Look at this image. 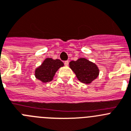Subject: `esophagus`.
Returning <instances> with one entry per match:
<instances>
[{
	"instance_id": "obj_1",
	"label": "esophagus",
	"mask_w": 131,
	"mask_h": 131,
	"mask_svg": "<svg viewBox=\"0 0 131 131\" xmlns=\"http://www.w3.org/2000/svg\"><path fill=\"white\" fill-rule=\"evenodd\" d=\"M69 61H64V65L68 66V65H69Z\"/></svg>"
}]
</instances>
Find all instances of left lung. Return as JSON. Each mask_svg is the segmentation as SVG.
Segmentation results:
<instances>
[{
  "instance_id": "left-lung-1",
  "label": "left lung",
  "mask_w": 131,
  "mask_h": 131,
  "mask_svg": "<svg viewBox=\"0 0 131 131\" xmlns=\"http://www.w3.org/2000/svg\"><path fill=\"white\" fill-rule=\"evenodd\" d=\"M69 67L77 76L80 82L90 84L98 77L100 70L95 63L85 58H80L77 61L69 62Z\"/></svg>"
}]
</instances>
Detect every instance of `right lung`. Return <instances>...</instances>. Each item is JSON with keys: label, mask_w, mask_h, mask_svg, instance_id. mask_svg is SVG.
<instances>
[{"label": "right lung", "mask_w": 131, "mask_h": 131, "mask_svg": "<svg viewBox=\"0 0 131 131\" xmlns=\"http://www.w3.org/2000/svg\"><path fill=\"white\" fill-rule=\"evenodd\" d=\"M63 66V62L59 59L47 58L43 63L36 69L35 77L43 83L51 82L59 68Z\"/></svg>", "instance_id": "obj_1"}]
</instances>
